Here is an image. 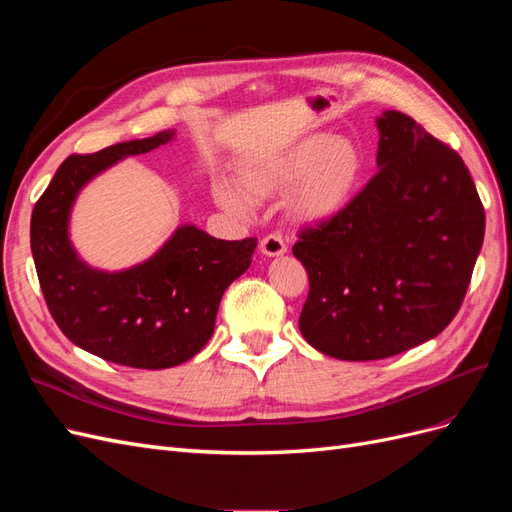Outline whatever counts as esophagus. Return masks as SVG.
Here are the masks:
<instances>
[{"instance_id":"1","label":"esophagus","mask_w":512,"mask_h":512,"mask_svg":"<svg viewBox=\"0 0 512 512\" xmlns=\"http://www.w3.org/2000/svg\"><path fill=\"white\" fill-rule=\"evenodd\" d=\"M286 250L288 245L282 239V235H277V232H271V235H267L260 241V252L265 256H282Z\"/></svg>"}]
</instances>
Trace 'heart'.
<instances>
[{
  "label": "heart",
  "instance_id": "b5f03b06",
  "mask_svg": "<svg viewBox=\"0 0 512 512\" xmlns=\"http://www.w3.org/2000/svg\"><path fill=\"white\" fill-rule=\"evenodd\" d=\"M363 173L365 156L354 141L312 134L277 156L247 164L241 173L243 188L218 181L215 198L224 209L247 215L254 200L286 192L294 184L290 192L294 215L307 222H327L348 209Z\"/></svg>",
  "mask_w": 512,
  "mask_h": 512
}]
</instances>
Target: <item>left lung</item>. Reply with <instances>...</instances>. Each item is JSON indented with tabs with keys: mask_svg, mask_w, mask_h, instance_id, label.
Segmentation results:
<instances>
[{
	"mask_svg": "<svg viewBox=\"0 0 512 512\" xmlns=\"http://www.w3.org/2000/svg\"><path fill=\"white\" fill-rule=\"evenodd\" d=\"M378 173L344 213L299 230L309 277L303 337L342 361H378L455 318L485 237V209L459 153L399 111L378 121Z\"/></svg>",
	"mask_w": 512,
	"mask_h": 512,
	"instance_id": "left-lung-1",
	"label": "left lung"
}]
</instances>
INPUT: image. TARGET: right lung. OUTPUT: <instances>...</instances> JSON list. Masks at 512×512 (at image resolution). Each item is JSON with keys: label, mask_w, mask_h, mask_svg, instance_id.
I'll use <instances>...</instances> for the list:
<instances>
[{"label": "right lung", "mask_w": 512, "mask_h": 512, "mask_svg": "<svg viewBox=\"0 0 512 512\" xmlns=\"http://www.w3.org/2000/svg\"><path fill=\"white\" fill-rule=\"evenodd\" d=\"M175 132L70 156L32 213V254L46 307L72 344L104 361L166 369L192 359L215 329L224 290L252 265L256 237L215 239L196 226L175 230L158 254L132 269L87 267L68 239L76 194L104 168L168 143Z\"/></svg>", "instance_id": "1"}]
</instances>
